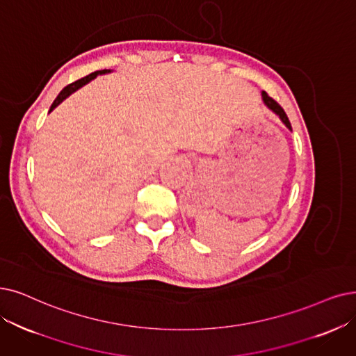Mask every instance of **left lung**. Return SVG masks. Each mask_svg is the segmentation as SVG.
I'll list each match as a JSON object with an SVG mask.
<instances>
[{
	"label": "left lung",
	"mask_w": 356,
	"mask_h": 356,
	"mask_svg": "<svg viewBox=\"0 0 356 356\" xmlns=\"http://www.w3.org/2000/svg\"><path fill=\"white\" fill-rule=\"evenodd\" d=\"M261 96H263V102L266 104V106H267L268 109H272V111L276 113V115L282 120V122L285 124V125L288 127V129L292 131V127H291L289 118H288V115L285 113V111H283V108H282V106L275 101V99L270 97L266 92H263V93H261Z\"/></svg>",
	"instance_id": "1"
}]
</instances>
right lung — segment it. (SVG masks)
Here are the masks:
<instances>
[{"label": "right lung", "instance_id": "add662e5", "mask_svg": "<svg viewBox=\"0 0 356 356\" xmlns=\"http://www.w3.org/2000/svg\"><path fill=\"white\" fill-rule=\"evenodd\" d=\"M105 73H111V70H101V71H95V73H92V74H89V76H86V77H83V79H80V80H77V81H74V83H71V84H68V86H65L61 92H60V95L56 96V99L54 101V104L51 105V109H49V112L51 111H54L55 109V106H58L64 99H67L71 93L73 92H76L77 89H80L81 86H84V84L86 83H89L90 80H93L97 74H105Z\"/></svg>", "mask_w": 356, "mask_h": 356}]
</instances>
